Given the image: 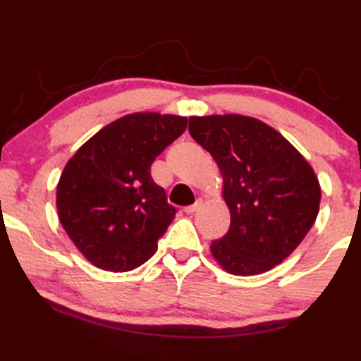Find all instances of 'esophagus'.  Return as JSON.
<instances>
[{"mask_svg": "<svg viewBox=\"0 0 361 361\" xmlns=\"http://www.w3.org/2000/svg\"><path fill=\"white\" fill-rule=\"evenodd\" d=\"M202 204H204V199H197V200H195V204L186 207L185 212L188 213V215H192V213H195L200 209V207H202Z\"/></svg>", "mask_w": 361, "mask_h": 361, "instance_id": "1", "label": "esophagus"}]
</instances>
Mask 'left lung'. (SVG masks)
<instances>
[{"label": "left lung", "instance_id": "left-lung-1", "mask_svg": "<svg viewBox=\"0 0 361 361\" xmlns=\"http://www.w3.org/2000/svg\"><path fill=\"white\" fill-rule=\"evenodd\" d=\"M189 133L218 164L231 228L212 242L234 276L271 271L295 252L319 215L322 189L307 159L274 127L242 114L191 116Z\"/></svg>", "mask_w": 361, "mask_h": 361}]
</instances>
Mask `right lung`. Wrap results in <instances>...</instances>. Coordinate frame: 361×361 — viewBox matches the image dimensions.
I'll list each match as a JSON object with an SVG mask.
<instances>
[{
  "mask_svg": "<svg viewBox=\"0 0 361 361\" xmlns=\"http://www.w3.org/2000/svg\"><path fill=\"white\" fill-rule=\"evenodd\" d=\"M188 118L132 113L90 137L66 162L57 212L75 247L94 266L133 271L157 250L175 218L151 164L186 130Z\"/></svg>",
  "mask_w": 361,
  "mask_h": 361,
  "instance_id": "right-lung-1",
  "label": "right lung"
}]
</instances>
